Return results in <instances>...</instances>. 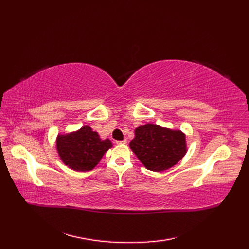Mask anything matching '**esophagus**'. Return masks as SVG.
Instances as JSON below:
<instances>
[{
    "label": "esophagus",
    "mask_w": 249,
    "mask_h": 249,
    "mask_svg": "<svg viewBox=\"0 0 249 249\" xmlns=\"http://www.w3.org/2000/svg\"><path fill=\"white\" fill-rule=\"evenodd\" d=\"M127 141L124 139V140H122V141H116V144L118 145H122V144H126Z\"/></svg>",
    "instance_id": "obj_1"
}]
</instances>
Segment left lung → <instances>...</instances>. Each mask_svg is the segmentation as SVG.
<instances>
[{
	"mask_svg": "<svg viewBox=\"0 0 249 249\" xmlns=\"http://www.w3.org/2000/svg\"><path fill=\"white\" fill-rule=\"evenodd\" d=\"M130 148L146 169L156 172L175 166L188 150L184 132L155 124L136 127Z\"/></svg>",
	"mask_w": 249,
	"mask_h": 249,
	"instance_id": "1",
	"label": "left lung"
}]
</instances>
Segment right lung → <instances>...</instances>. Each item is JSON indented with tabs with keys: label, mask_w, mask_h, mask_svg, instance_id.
Here are the masks:
<instances>
[{
	"label": "right lung",
	"mask_w": 249,
	"mask_h": 249,
	"mask_svg": "<svg viewBox=\"0 0 249 249\" xmlns=\"http://www.w3.org/2000/svg\"><path fill=\"white\" fill-rule=\"evenodd\" d=\"M112 146L110 139H102L99 133L89 125L70 133L58 134L56 138L60 160L69 168L80 172L92 170Z\"/></svg>",
	"instance_id": "right-lung-1"
}]
</instances>
